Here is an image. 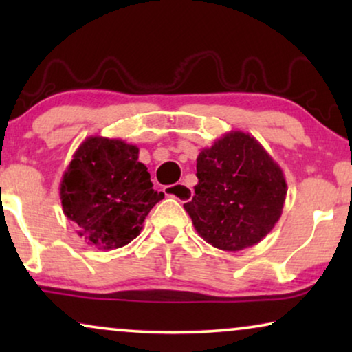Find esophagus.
<instances>
[{
  "mask_svg": "<svg viewBox=\"0 0 352 352\" xmlns=\"http://www.w3.org/2000/svg\"><path fill=\"white\" fill-rule=\"evenodd\" d=\"M163 192H165V195L175 197V199L181 201L190 200L192 195H194V190H192L187 184H184V182H179V184H173V186H165L163 187Z\"/></svg>",
  "mask_w": 352,
  "mask_h": 352,
  "instance_id": "34e87169",
  "label": "esophagus"
}]
</instances>
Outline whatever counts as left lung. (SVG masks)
Listing matches in <instances>:
<instances>
[{"label": "left lung", "instance_id": "1", "mask_svg": "<svg viewBox=\"0 0 352 352\" xmlns=\"http://www.w3.org/2000/svg\"><path fill=\"white\" fill-rule=\"evenodd\" d=\"M195 195L184 204L201 239L224 252L261 242L282 216L287 181L266 148L229 131L197 157Z\"/></svg>", "mask_w": 352, "mask_h": 352}]
</instances>
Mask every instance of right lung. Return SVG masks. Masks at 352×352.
<instances>
[{"label":"right lung","instance_id":"right-lung-1","mask_svg":"<svg viewBox=\"0 0 352 352\" xmlns=\"http://www.w3.org/2000/svg\"><path fill=\"white\" fill-rule=\"evenodd\" d=\"M139 147L102 136L86 138L62 176L64 214L76 234L99 250L124 247L142 230L146 216L165 194L152 189L138 160Z\"/></svg>","mask_w":352,"mask_h":352}]
</instances>
